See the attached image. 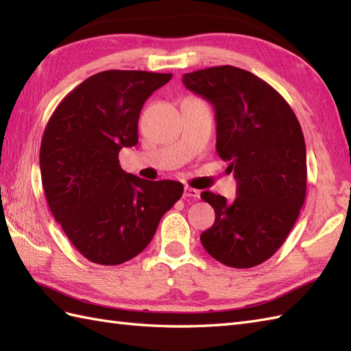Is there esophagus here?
<instances>
[{
  "mask_svg": "<svg viewBox=\"0 0 351 351\" xmlns=\"http://www.w3.org/2000/svg\"><path fill=\"white\" fill-rule=\"evenodd\" d=\"M200 196V191L196 189H191V187H185L184 189V197H191V199H199Z\"/></svg>",
  "mask_w": 351,
  "mask_h": 351,
  "instance_id": "obj_1",
  "label": "esophagus"
}]
</instances>
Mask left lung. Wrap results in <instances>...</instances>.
<instances>
[{
    "mask_svg": "<svg viewBox=\"0 0 351 351\" xmlns=\"http://www.w3.org/2000/svg\"><path fill=\"white\" fill-rule=\"evenodd\" d=\"M211 104L215 149L237 180V197L204 191L215 211L200 243L219 263L250 268L273 256L299 217L306 196V146L288 102L252 72L215 66L182 77Z\"/></svg>",
    "mask_w": 351,
    "mask_h": 351,
    "instance_id": "left-lung-1",
    "label": "left lung"
}]
</instances>
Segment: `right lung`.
Returning a JSON list of instances; mask_svg holds the SVG:
<instances>
[{"label": "right lung", "mask_w": 351, "mask_h": 351, "mask_svg": "<svg viewBox=\"0 0 351 351\" xmlns=\"http://www.w3.org/2000/svg\"><path fill=\"white\" fill-rule=\"evenodd\" d=\"M171 73L104 71L58 104L45 128L40 173L49 210L77 250L101 265L137 256L184 193L176 181H146L119 164L138 143L143 104Z\"/></svg>", "instance_id": "add662e5"}]
</instances>
